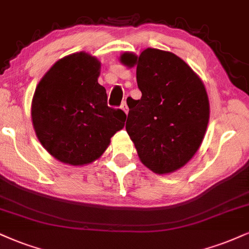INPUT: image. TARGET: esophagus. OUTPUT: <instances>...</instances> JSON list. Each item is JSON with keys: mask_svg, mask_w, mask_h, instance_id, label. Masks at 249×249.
<instances>
[{"mask_svg": "<svg viewBox=\"0 0 249 249\" xmlns=\"http://www.w3.org/2000/svg\"><path fill=\"white\" fill-rule=\"evenodd\" d=\"M121 107H122L123 110H124V112L126 113V115H127V113H128V107H127L126 102H125V101L123 102V103H122V106H121Z\"/></svg>", "mask_w": 249, "mask_h": 249, "instance_id": "34e87169", "label": "esophagus"}]
</instances>
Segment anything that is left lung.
Listing matches in <instances>:
<instances>
[{
	"mask_svg": "<svg viewBox=\"0 0 249 249\" xmlns=\"http://www.w3.org/2000/svg\"><path fill=\"white\" fill-rule=\"evenodd\" d=\"M122 62L137 65L140 100L127 98L125 128L142 162L157 174L183 167L204 138L209 123V98L196 73L174 53L146 49Z\"/></svg>",
	"mask_w": 249,
	"mask_h": 249,
	"instance_id": "obj_1",
	"label": "left lung"
}]
</instances>
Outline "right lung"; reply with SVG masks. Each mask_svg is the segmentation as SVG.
<instances>
[{
    "label": "right lung",
    "instance_id": "obj_1",
    "mask_svg": "<svg viewBox=\"0 0 249 249\" xmlns=\"http://www.w3.org/2000/svg\"><path fill=\"white\" fill-rule=\"evenodd\" d=\"M101 64L85 52L56 61L36 88L32 123L39 142L61 162L81 166L100 158L126 115L107 107L97 82Z\"/></svg>",
    "mask_w": 249,
    "mask_h": 249
}]
</instances>
